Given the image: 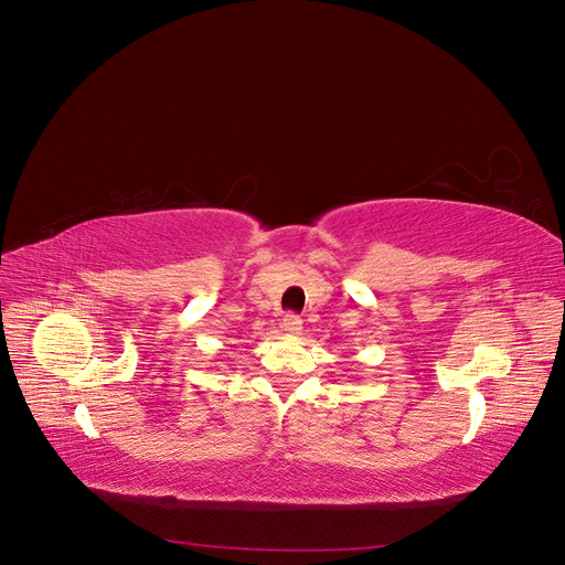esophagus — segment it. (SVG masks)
<instances>
[{"mask_svg": "<svg viewBox=\"0 0 565 565\" xmlns=\"http://www.w3.org/2000/svg\"><path fill=\"white\" fill-rule=\"evenodd\" d=\"M280 329H282L287 335H299V333H301V329H303V321H301L297 315L287 312V315L282 317V324H280Z\"/></svg>", "mask_w": 565, "mask_h": 565, "instance_id": "obj_1", "label": "esophagus"}]
</instances>
